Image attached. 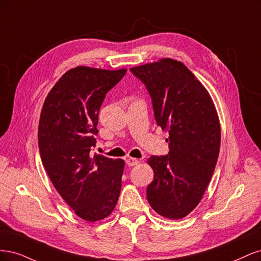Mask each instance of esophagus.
<instances>
[{
  "label": "esophagus",
  "instance_id": "obj_1",
  "mask_svg": "<svg viewBox=\"0 0 261 261\" xmlns=\"http://www.w3.org/2000/svg\"><path fill=\"white\" fill-rule=\"evenodd\" d=\"M127 165L129 166V167H133V166H137L140 162L138 161L137 158H132V157H129V158H127Z\"/></svg>",
  "mask_w": 261,
  "mask_h": 261
}]
</instances>
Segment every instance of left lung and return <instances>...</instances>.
<instances>
[{
  "label": "left lung",
  "instance_id": "obj_1",
  "mask_svg": "<svg viewBox=\"0 0 261 261\" xmlns=\"http://www.w3.org/2000/svg\"><path fill=\"white\" fill-rule=\"evenodd\" d=\"M152 97L169 153L150 156L154 180L146 190L155 212L168 219L187 217L203 197L219 156L221 129L212 96L188 67L162 58L130 68Z\"/></svg>",
  "mask_w": 261,
  "mask_h": 261
}]
</instances>
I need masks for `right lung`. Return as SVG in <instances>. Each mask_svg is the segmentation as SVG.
Wrapping results in <instances>:
<instances>
[{
	"mask_svg": "<svg viewBox=\"0 0 261 261\" xmlns=\"http://www.w3.org/2000/svg\"><path fill=\"white\" fill-rule=\"evenodd\" d=\"M127 69L78 66L66 71L44 100L38 141L42 164L54 188L81 219L95 222L114 210L124 162L93 155L98 112L107 92Z\"/></svg>",
	"mask_w": 261,
	"mask_h": 261,
	"instance_id": "right-lung-1",
	"label": "right lung"
}]
</instances>
